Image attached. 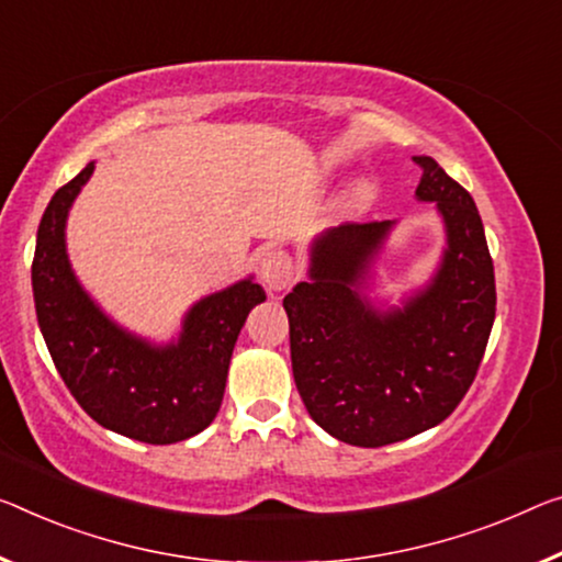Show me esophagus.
<instances>
[{
	"instance_id": "1",
	"label": "esophagus",
	"mask_w": 562,
	"mask_h": 562,
	"mask_svg": "<svg viewBox=\"0 0 562 562\" xmlns=\"http://www.w3.org/2000/svg\"><path fill=\"white\" fill-rule=\"evenodd\" d=\"M258 269H261V279L271 291L286 289L289 283L293 281L291 256L286 251H279V248H273V251H266L261 256V263H258Z\"/></svg>"
}]
</instances>
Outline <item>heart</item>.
<instances>
[{"label":"heart","mask_w":562,"mask_h":562,"mask_svg":"<svg viewBox=\"0 0 562 562\" xmlns=\"http://www.w3.org/2000/svg\"><path fill=\"white\" fill-rule=\"evenodd\" d=\"M357 198H359V201H369V198H371V188H369V186H361L359 191H357Z\"/></svg>","instance_id":"1"}]
</instances>
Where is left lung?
Segmentation results:
<instances>
[{
  "mask_svg": "<svg viewBox=\"0 0 562 562\" xmlns=\"http://www.w3.org/2000/svg\"><path fill=\"white\" fill-rule=\"evenodd\" d=\"M419 201H435L447 251L427 291L379 314L359 296L390 221L344 223L311 246V281L286 299L293 382L311 419L357 447H384L450 417L477 376L495 322V269L477 205L419 155Z\"/></svg>",
  "mask_w": 562,
  "mask_h": 562,
  "instance_id": "left-lung-1",
  "label": "left lung"
}]
</instances>
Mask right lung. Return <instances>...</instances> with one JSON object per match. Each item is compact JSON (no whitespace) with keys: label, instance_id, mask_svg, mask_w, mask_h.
I'll list each match as a JSON object with an SVG mask.
<instances>
[{"label":"right lung","instance_id":"add662e5","mask_svg":"<svg viewBox=\"0 0 562 562\" xmlns=\"http://www.w3.org/2000/svg\"><path fill=\"white\" fill-rule=\"evenodd\" d=\"M92 170L94 162L59 188L40 221L32 261L40 329L67 390L98 425L148 445L180 442L218 414L240 326L266 293L246 279L198 301L178 344L162 349L117 329L65 254L67 211Z\"/></svg>","mask_w":562,"mask_h":562}]
</instances>
